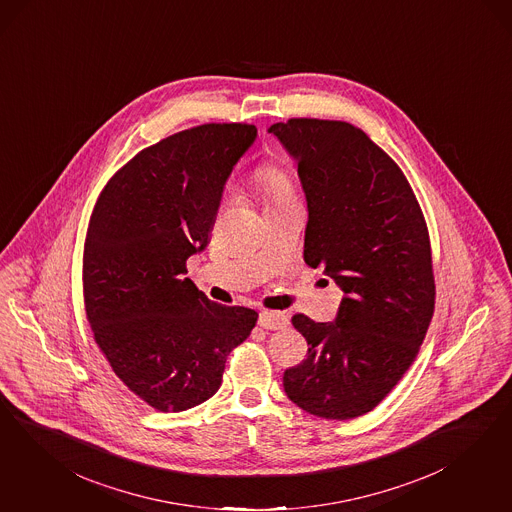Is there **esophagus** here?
<instances>
[{"label": "esophagus", "mask_w": 512, "mask_h": 512, "mask_svg": "<svg viewBox=\"0 0 512 512\" xmlns=\"http://www.w3.org/2000/svg\"><path fill=\"white\" fill-rule=\"evenodd\" d=\"M258 324L264 330H284L288 326V316L277 311H262L258 314Z\"/></svg>", "instance_id": "obj_1"}]
</instances>
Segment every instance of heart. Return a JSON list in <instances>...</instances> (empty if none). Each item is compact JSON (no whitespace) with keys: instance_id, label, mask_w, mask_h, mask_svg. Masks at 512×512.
Returning <instances> with one entry per match:
<instances>
[{"instance_id":"obj_1","label":"heart","mask_w":512,"mask_h":512,"mask_svg":"<svg viewBox=\"0 0 512 512\" xmlns=\"http://www.w3.org/2000/svg\"><path fill=\"white\" fill-rule=\"evenodd\" d=\"M258 182L264 190L265 203L269 205H279L294 199V190H292V182L288 181V177L275 169V167H264L258 173Z\"/></svg>"}]
</instances>
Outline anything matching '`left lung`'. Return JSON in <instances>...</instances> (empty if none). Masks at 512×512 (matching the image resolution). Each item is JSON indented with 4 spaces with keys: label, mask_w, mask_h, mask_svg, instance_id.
Wrapping results in <instances>:
<instances>
[{
    "label": "left lung",
    "mask_w": 512,
    "mask_h": 512,
    "mask_svg": "<svg viewBox=\"0 0 512 512\" xmlns=\"http://www.w3.org/2000/svg\"><path fill=\"white\" fill-rule=\"evenodd\" d=\"M267 132L296 162L305 192V264L343 290L333 322L292 318L309 354L282 386L305 413L356 418L396 386L426 337L435 305L428 228L396 162L352 124L292 118Z\"/></svg>",
    "instance_id": "8db88e82"
}]
</instances>
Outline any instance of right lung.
<instances>
[{"mask_svg":"<svg viewBox=\"0 0 512 512\" xmlns=\"http://www.w3.org/2000/svg\"><path fill=\"white\" fill-rule=\"evenodd\" d=\"M205 124L139 152L99 196L84 245V303L116 377L162 413L215 396L258 313L218 305L184 275L203 252L226 182L256 141Z\"/></svg>","mask_w":512,"mask_h":512,"instance_id":"right-lung-1","label":"right lung"}]
</instances>
